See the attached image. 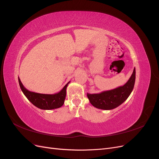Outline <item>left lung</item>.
Segmentation results:
<instances>
[{"label": "left lung", "instance_id": "left-lung-1", "mask_svg": "<svg viewBox=\"0 0 159 159\" xmlns=\"http://www.w3.org/2000/svg\"><path fill=\"white\" fill-rule=\"evenodd\" d=\"M135 68H134L131 76L123 86L99 93H88L91 104L96 108L103 110H111L119 106L132 92L135 81Z\"/></svg>", "mask_w": 159, "mask_h": 159}]
</instances>
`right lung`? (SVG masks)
Masks as SVG:
<instances>
[{"mask_svg":"<svg viewBox=\"0 0 159 159\" xmlns=\"http://www.w3.org/2000/svg\"><path fill=\"white\" fill-rule=\"evenodd\" d=\"M18 82L23 93L30 102L38 108L44 110H51L61 107L64 103L66 95L67 84L58 93L54 94H43L32 92L25 88L18 77Z\"/></svg>","mask_w":159,"mask_h":159,"instance_id":"add662e5","label":"right lung"}]
</instances>
